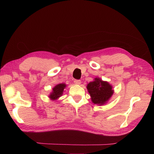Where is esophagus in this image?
<instances>
[{
    "label": "esophagus",
    "instance_id": "obj_1",
    "mask_svg": "<svg viewBox=\"0 0 154 154\" xmlns=\"http://www.w3.org/2000/svg\"><path fill=\"white\" fill-rule=\"evenodd\" d=\"M74 83L76 85H80L81 82V81L79 79H75V80H74Z\"/></svg>",
    "mask_w": 154,
    "mask_h": 154
}]
</instances>
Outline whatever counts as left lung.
I'll return each instance as SVG.
<instances>
[{
	"instance_id": "8db88e82",
	"label": "left lung",
	"mask_w": 154,
	"mask_h": 154,
	"mask_svg": "<svg viewBox=\"0 0 154 154\" xmlns=\"http://www.w3.org/2000/svg\"><path fill=\"white\" fill-rule=\"evenodd\" d=\"M87 88L94 104L100 105L104 104L113 94L112 86L99 78H95L94 81L90 82L87 85Z\"/></svg>"
}]
</instances>
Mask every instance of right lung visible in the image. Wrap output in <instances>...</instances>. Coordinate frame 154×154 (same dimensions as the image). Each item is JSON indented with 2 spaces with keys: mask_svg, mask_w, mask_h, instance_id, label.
<instances>
[{
  "mask_svg": "<svg viewBox=\"0 0 154 154\" xmlns=\"http://www.w3.org/2000/svg\"><path fill=\"white\" fill-rule=\"evenodd\" d=\"M66 86V85L64 83H61V84H58L55 86L54 89L52 93L50 94V98L51 100H55L58 99L59 97H60L62 94H63L64 88Z\"/></svg>",
  "mask_w": 154,
  "mask_h": 154,
  "instance_id": "1",
  "label": "right lung"
}]
</instances>
